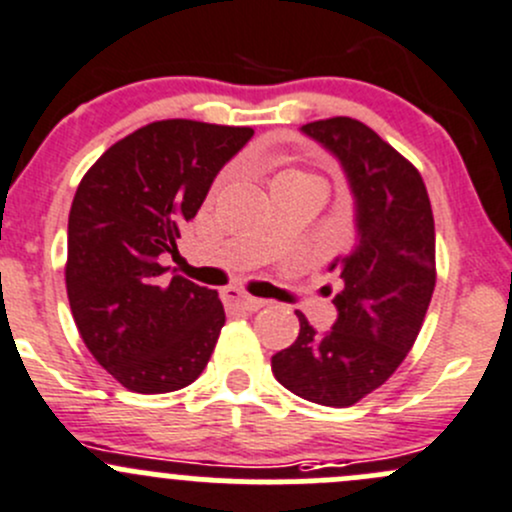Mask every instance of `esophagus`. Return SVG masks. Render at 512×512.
<instances>
[{
	"instance_id": "34e87169",
	"label": "esophagus",
	"mask_w": 512,
	"mask_h": 512,
	"mask_svg": "<svg viewBox=\"0 0 512 512\" xmlns=\"http://www.w3.org/2000/svg\"><path fill=\"white\" fill-rule=\"evenodd\" d=\"M223 302L227 304V307L245 309V312H257V309L265 307V299L250 297V294L242 292L240 287H225L223 289Z\"/></svg>"
}]
</instances>
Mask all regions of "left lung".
Here are the masks:
<instances>
[{"label":"left lung","instance_id":"8db88e82","mask_svg":"<svg viewBox=\"0 0 512 512\" xmlns=\"http://www.w3.org/2000/svg\"><path fill=\"white\" fill-rule=\"evenodd\" d=\"M332 153L354 198L356 242L334 257L337 322L317 332L302 312L292 347L272 356L285 389L344 409L379 389L414 347L436 287V230L421 173L356 118L302 126Z\"/></svg>","mask_w":512,"mask_h":512}]
</instances>
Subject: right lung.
Segmentation results:
<instances>
[{"label": "right lung", "instance_id": "right-lung-1", "mask_svg": "<svg viewBox=\"0 0 512 512\" xmlns=\"http://www.w3.org/2000/svg\"><path fill=\"white\" fill-rule=\"evenodd\" d=\"M252 128L168 118L113 143L79 183L69 213L66 292L81 339L118 384L168 394L208 366L225 309L218 292L165 277L180 227Z\"/></svg>", "mask_w": 512, "mask_h": 512}]
</instances>
